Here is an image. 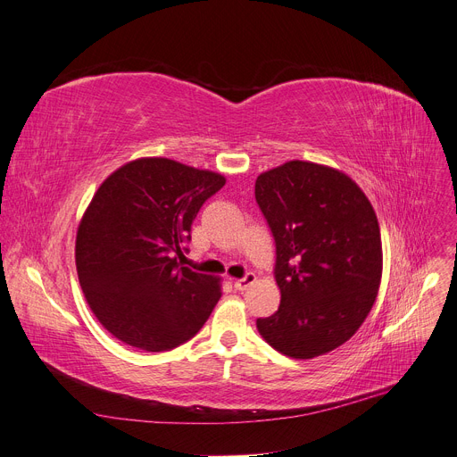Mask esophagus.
<instances>
[{"instance_id":"esophagus-1","label":"esophagus","mask_w":457,"mask_h":457,"mask_svg":"<svg viewBox=\"0 0 457 457\" xmlns=\"http://www.w3.org/2000/svg\"><path fill=\"white\" fill-rule=\"evenodd\" d=\"M253 281H255V273H246V276L242 279H235L233 287H235V290L242 292V290H246Z\"/></svg>"}]
</instances>
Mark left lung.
Segmentation results:
<instances>
[{
    "label": "left lung",
    "instance_id": "8db88e82",
    "mask_svg": "<svg viewBox=\"0 0 457 457\" xmlns=\"http://www.w3.org/2000/svg\"><path fill=\"white\" fill-rule=\"evenodd\" d=\"M255 200L276 240L278 312L257 320L276 351L307 360L345 344L368 318L382 278L375 209L327 165L287 162L257 176Z\"/></svg>",
    "mask_w": 457,
    "mask_h": 457
}]
</instances>
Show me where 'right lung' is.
Here are the masks:
<instances>
[{
    "mask_svg": "<svg viewBox=\"0 0 457 457\" xmlns=\"http://www.w3.org/2000/svg\"><path fill=\"white\" fill-rule=\"evenodd\" d=\"M226 178L167 158L112 172L79 224V281L101 325L127 345L160 353L191 340L222 292L220 278L179 266L191 224Z\"/></svg>",
    "mask_w": 457,
    "mask_h": 457,
    "instance_id": "right-lung-1",
    "label": "right lung"
}]
</instances>
